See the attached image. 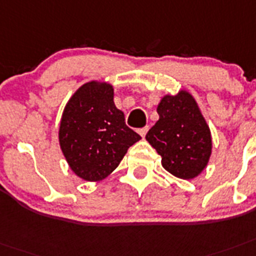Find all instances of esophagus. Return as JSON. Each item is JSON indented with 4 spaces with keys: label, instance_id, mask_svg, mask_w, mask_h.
<instances>
[{
    "label": "esophagus",
    "instance_id": "esophagus-1",
    "mask_svg": "<svg viewBox=\"0 0 256 256\" xmlns=\"http://www.w3.org/2000/svg\"><path fill=\"white\" fill-rule=\"evenodd\" d=\"M147 132H148V126H144V128H142L138 130V132L140 134L142 138H144L146 134H147Z\"/></svg>",
    "mask_w": 256,
    "mask_h": 256
}]
</instances>
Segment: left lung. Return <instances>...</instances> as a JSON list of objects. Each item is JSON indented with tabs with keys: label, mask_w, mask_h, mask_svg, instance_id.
Masks as SVG:
<instances>
[{
	"label": "left lung",
	"mask_w": 256,
	"mask_h": 256,
	"mask_svg": "<svg viewBox=\"0 0 256 256\" xmlns=\"http://www.w3.org/2000/svg\"><path fill=\"white\" fill-rule=\"evenodd\" d=\"M158 121L146 139L161 156V164L178 178L191 180L206 168L211 156V132L188 92L165 96L158 106Z\"/></svg>",
	"instance_id": "8db88e82"
}]
</instances>
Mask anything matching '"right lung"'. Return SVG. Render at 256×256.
<instances>
[{"instance_id":"obj_1","label":"right lung","mask_w":256,"mask_h":256,"mask_svg":"<svg viewBox=\"0 0 256 256\" xmlns=\"http://www.w3.org/2000/svg\"><path fill=\"white\" fill-rule=\"evenodd\" d=\"M139 139L116 108L113 87L106 83L82 86L62 114L61 150L72 172L86 181H100L110 174Z\"/></svg>"}]
</instances>
